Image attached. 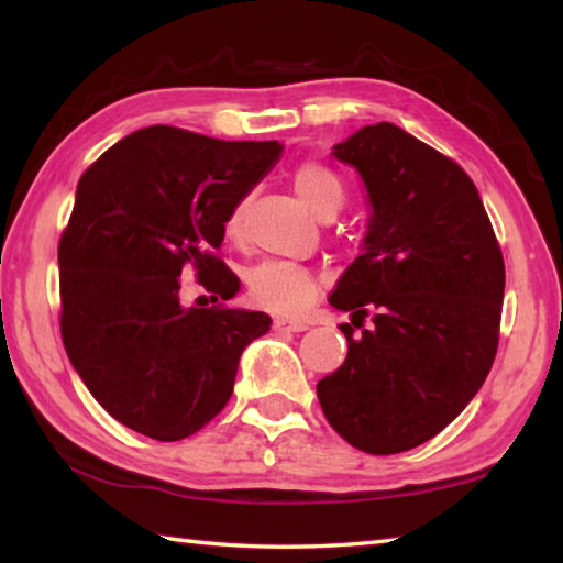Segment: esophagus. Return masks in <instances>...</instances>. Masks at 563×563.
<instances>
[{
	"label": "esophagus",
	"mask_w": 563,
	"mask_h": 563,
	"mask_svg": "<svg viewBox=\"0 0 563 563\" xmlns=\"http://www.w3.org/2000/svg\"><path fill=\"white\" fill-rule=\"evenodd\" d=\"M273 328L278 332H302V330H308V322L290 320V318H275Z\"/></svg>",
	"instance_id": "obj_1"
}]
</instances>
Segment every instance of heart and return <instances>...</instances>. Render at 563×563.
I'll return each mask as SVG.
<instances>
[{
  "mask_svg": "<svg viewBox=\"0 0 563 563\" xmlns=\"http://www.w3.org/2000/svg\"><path fill=\"white\" fill-rule=\"evenodd\" d=\"M292 188L300 196V201L320 218H332L342 203H345V184L342 178L325 164L318 161H302L292 170ZM223 233L228 241H241L243 238V203L231 208L225 216ZM322 290L320 278L312 271L295 263L268 261L255 265L247 273V295L263 310H271L275 316L295 318L302 316L312 302L318 300Z\"/></svg>",
  "mask_w": 563,
  "mask_h": 563,
  "instance_id": "1",
  "label": "heart"
}]
</instances>
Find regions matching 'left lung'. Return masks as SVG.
Returning a JSON list of instances; mask_svg holds the SVG:
<instances>
[{
    "label": "left lung",
    "instance_id": "obj_1",
    "mask_svg": "<svg viewBox=\"0 0 563 563\" xmlns=\"http://www.w3.org/2000/svg\"><path fill=\"white\" fill-rule=\"evenodd\" d=\"M332 154L360 170L373 218L365 253L330 295L352 320L340 325L347 357L320 379L318 399L357 450L407 452L440 434L489 375L501 247L466 170L395 123L360 129Z\"/></svg>",
    "mask_w": 563,
    "mask_h": 563
}]
</instances>
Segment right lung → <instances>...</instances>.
<instances>
[{
	"mask_svg": "<svg viewBox=\"0 0 563 563\" xmlns=\"http://www.w3.org/2000/svg\"><path fill=\"white\" fill-rule=\"evenodd\" d=\"M176 126L121 139L84 170L59 238L62 340L93 399L158 442L196 434L233 395L238 360L271 330L223 305L241 290L221 255L231 208L280 154ZM194 269L211 309L179 302Z\"/></svg>",
	"mask_w": 563,
	"mask_h": 563,
	"instance_id": "add662e5",
	"label": "right lung"
}]
</instances>
